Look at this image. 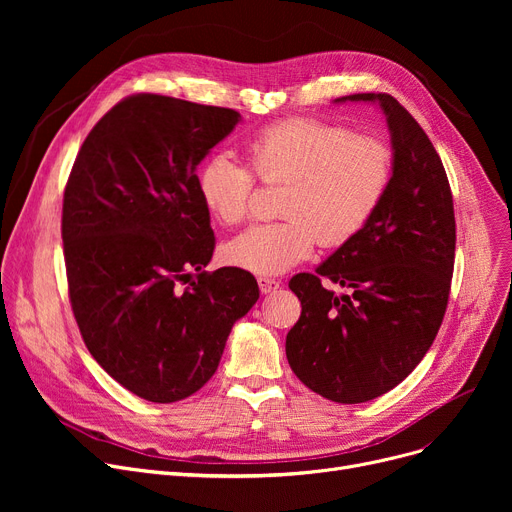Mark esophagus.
<instances>
[{"label": "esophagus", "mask_w": 512, "mask_h": 512, "mask_svg": "<svg viewBox=\"0 0 512 512\" xmlns=\"http://www.w3.org/2000/svg\"><path fill=\"white\" fill-rule=\"evenodd\" d=\"M257 284H259V290H261L263 294H272V292H276V290L280 288V282H278V280L265 278V276L257 278Z\"/></svg>", "instance_id": "obj_1"}]
</instances>
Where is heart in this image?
<instances>
[{
    "instance_id": "heart-1",
    "label": "heart",
    "mask_w": 512,
    "mask_h": 512,
    "mask_svg": "<svg viewBox=\"0 0 512 512\" xmlns=\"http://www.w3.org/2000/svg\"><path fill=\"white\" fill-rule=\"evenodd\" d=\"M251 170L280 184L282 222L257 224L224 245V259L257 276H276L305 261L319 238L336 247L353 238L378 211L392 180L386 143L336 124L297 118L263 128L247 143ZM253 174L228 153L211 155L197 172V193L215 220L247 218Z\"/></svg>"
}]
</instances>
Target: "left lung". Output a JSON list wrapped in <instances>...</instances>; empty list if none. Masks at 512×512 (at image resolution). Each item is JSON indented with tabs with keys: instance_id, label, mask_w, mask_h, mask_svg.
Masks as SVG:
<instances>
[{
	"instance_id": "obj_1",
	"label": "left lung",
	"mask_w": 512,
	"mask_h": 512,
	"mask_svg": "<svg viewBox=\"0 0 512 512\" xmlns=\"http://www.w3.org/2000/svg\"><path fill=\"white\" fill-rule=\"evenodd\" d=\"M380 105L392 143V180L371 220L315 274L288 286L301 317L286 336L294 375L342 405L386 394L419 365L448 305L456 224L450 184L432 141L392 95L355 93L334 103ZM321 279L351 287L341 295Z\"/></svg>"
}]
</instances>
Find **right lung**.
I'll return each instance as SVG.
<instances>
[{"label": "right lung", "mask_w": 512, "mask_h": 512, "mask_svg": "<svg viewBox=\"0 0 512 512\" xmlns=\"http://www.w3.org/2000/svg\"><path fill=\"white\" fill-rule=\"evenodd\" d=\"M240 122L228 107L141 93L107 112L72 166L62 209L70 303L93 359L132 394L176 402L220 365L236 321L259 299L213 255L197 166ZM178 281L189 288L178 291Z\"/></svg>", "instance_id": "obj_1"}]
</instances>
